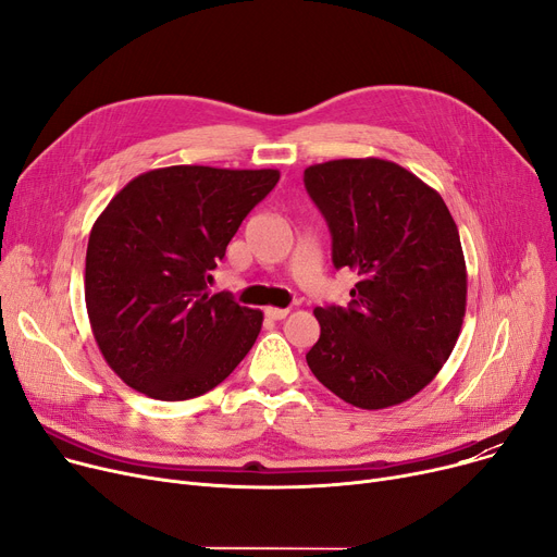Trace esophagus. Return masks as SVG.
<instances>
[{
	"mask_svg": "<svg viewBox=\"0 0 557 557\" xmlns=\"http://www.w3.org/2000/svg\"><path fill=\"white\" fill-rule=\"evenodd\" d=\"M263 313H267L269 320H282L288 315V309H277V307H267L263 309Z\"/></svg>",
	"mask_w": 557,
	"mask_h": 557,
	"instance_id": "1",
	"label": "esophagus"
}]
</instances>
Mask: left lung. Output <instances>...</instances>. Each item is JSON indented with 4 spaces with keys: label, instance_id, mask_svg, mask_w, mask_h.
<instances>
[{
    "label": "left lung",
    "instance_id": "1",
    "mask_svg": "<svg viewBox=\"0 0 557 557\" xmlns=\"http://www.w3.org/2000/svg\"><path fill=\"white\" fill-rule=\"evenodd\" d=\"M305 187L332 232V261L359 282L352 302L315 307V379L366 411L397 406L433 382L458 341L467 269L443 196L379 158L305 169Z\"/></svg>",
    "mask_w": 557,
    "mask_h": 557
}]
</instances>
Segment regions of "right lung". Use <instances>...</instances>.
<instances>
[{
	"mask_svg": "<svg viewBox=\"0 0 557 557\" xmlns=\"http://www.w3.org/2000/svg\"><path fill=\"white\" fill-rule=\"evenodd\" d=\"M277 169L175 164L133 178L92 225L85 305L106 363L131 388L183 401L250 352L263 313L208 294L210 271Z\"/></svg>",
	"mask_w": 557,
	"mask_h": 557,
	"instance_id": "right-lung-1",
	"label": "right lung"
}]
</instances>
